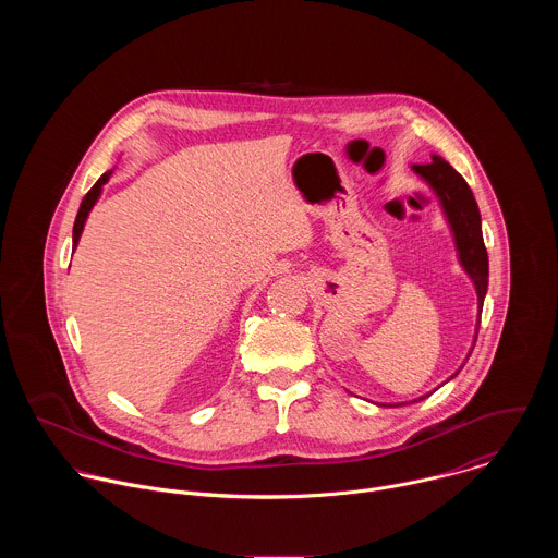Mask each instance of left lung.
I'll return each instance as SVG.
<instances>
[{"instance_id":"1","label":"left lung","mask_w":558,"mask_h":558,"mask_svg":"<svg viewBox=\"0 0 558 558\" xmlns=\"http://www.w3.org/2000/svg\"><path fill=\"white\" fill-rule=\"evenodd\" d=\"M413 172L422 181H426L428 187L439 198V205L444 209V216H446L452 238H454L459 265L472 280L476 300H480V317H476V320L482 323L484 298L488 291V252L484 245L480 207H476L472 190L468 187L463 177L437 154H433L430 163L413 166ZM480 323H476V331H480ZM476 331H474V342H476ZM454 375H459V371ZM420 400H424V397H420ZM413 402H417V400H413ZM377 407H386V404H377ZM388 407H392V404H388ZM397 407H402V404H397Z\"/></svg>"}]
</instances>
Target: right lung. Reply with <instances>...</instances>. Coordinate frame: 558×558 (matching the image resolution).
Wrapping results in <instances>:
<instances>
[{"mask_svg":"<svg viewBox=\"0 0 558 558\" xmlns=\"http://www.w3.org/2000/svg\"><path fill=\"white\" fill-rule=\"evenodd\" d=\"M110 177H112V170L106 172V174L93 185V190L84 196L82 205H78V211H76V218H74V227H72V247H74V250H76V245H78V238H82V231H84V225H86V220H88V214L93 211L95 203L99 201L101 190H104V185L110 181Z\"/></svg>","mask_w":558,"mask_h":558,"instance_id":"1","label":"right lung"}]
</instances>
